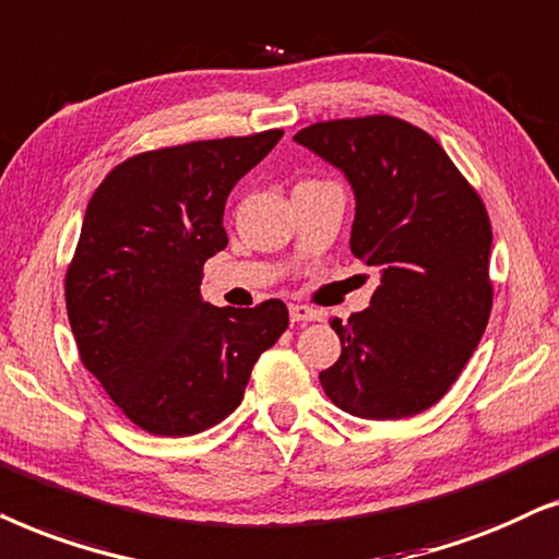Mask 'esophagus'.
Returning a JSON list of instances; mask_svg holds the SVG:
<instances>
[{
	"mask_svg": "<svg viewBox=\"0 0 559 559\" xmlns=\"http://www.w3.org/2000/svg\"><path fill=\"white\" fill-rule=\"evenodd\" d=\"M288 314H292V322H317L322 317L314 307H307V304H292Z\"/></svg>",
	"mask_w": 559,
	"mask_h": 559,
	"instance_id": "obj_1",
	"label": "esophagus"
}]
</instances>
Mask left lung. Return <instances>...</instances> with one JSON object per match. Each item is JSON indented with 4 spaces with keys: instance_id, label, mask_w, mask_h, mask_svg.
Segmentation results:
<instances>
[{
    "instance_id": "8db88e82",
    "label": "left lung",
    "mask_w": 559,
    "mask_h": 559,
    "mask_svg": "<svg viewBox=\"0 0 559 559\" xmlns=\"http://www.w3.org/2000/svg\"><path fill=\"white\" fill-rule=\"evenodd\" d=\"M294 140L345 170L357 202L349 250L381 271L370 307L330 322L342 355L319 383L362 419L427 412L463 373L493 307L486 204L406 119H326Z\"/></svg>"
}]
</instances>
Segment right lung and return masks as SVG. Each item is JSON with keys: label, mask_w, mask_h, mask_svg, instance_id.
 <instances>
[{"label": "right lung", "mask_w": 559, "mask_h": 559, "mask_svg": "<svg viewBox=\"0 0 559 559\" xmlns=\"http://www.w3.org/2000/svg\"><path fill=\"white\" fill-rule=\"evenodd\" d=\"M284 130L197 140L122 160L88 199L66 311L88 373L140 429L189 437L240 406L255 360L288 326L284 301L217 309L204 263L227 248L233 186Z\"/></svg>", "instance_id": "1"}]
</instances>
